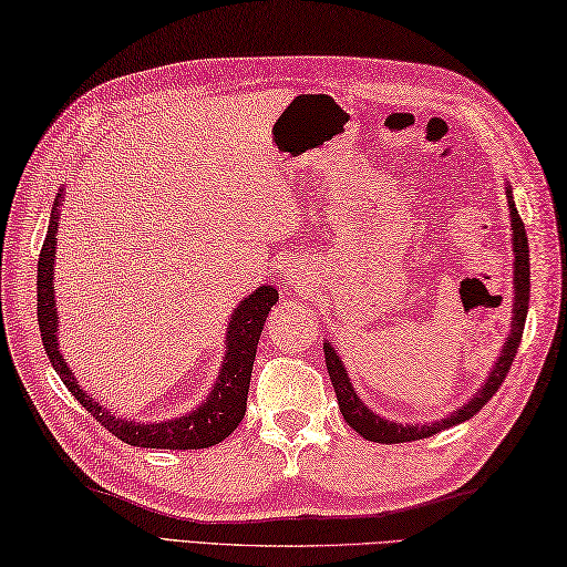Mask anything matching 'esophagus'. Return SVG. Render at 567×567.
I'll return each instance as SVG.
<instances>
[{"label": "esophagus", "instance_id": "obj_1", "mask_svg": "<svg viewBox=\"0 0 567 567\" xmlns=\"http://www.w3.org/2000/svg\"><path fill=\"white\" fill-rule=\"evenodd\" d=\"M291 279H296V276H291Z\"/></svg>", "mask_w": 567, "mask_h": 567}]
</instances>
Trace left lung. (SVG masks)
<instances>
[{"label": "left lung", "instance_id": "8db88e82", "mask_svg": "<svg viewBox=\"0 0 567 567\" xmlns=\"http://www.w3.org/2000/svg\"><path fill=\"white\" fill-rule=\"evenodd\" d=\"M508 209H511V227H514V251H516V261H514V266H516V271H514L516 303H514V320H511V336L504 343V352H501V358L496 360V368L491 370L486 384L476 392V398L472 402L464 404L462 410H456L454 414H450L442 422L424 424V426H410V424H398V422L382 420V416H378L375 412H370L365 404L358 400V394H355V390H352V384L348 380V372L343 368V362H340L338 352L330 348L328 343L323 346L326 368H328L330 382H333V388H336L340 412H343L346 422L360 436H365V440H370V442H380V444H400V442L426 440V436L442 432V430H446V426H454L458 422L472 420V416L478 410H482L491 398H494L501 384H504L508 370H511V362H514L516 350L520 346L523 326H526V316H528V298H530L528 237H526V227H523V221H520L518 212H516L514 197H511V189H508Z\"/></svg>", "mask_w": 567, "mask_h": 567}]
</instances>
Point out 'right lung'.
<instances>
[{"label": "right lung", "instance_id": "add662e5", "mask_svg": "<svg viewBox=\"0 0 567 567\" xmlns=\"http://www.w3.org/2000/svg\"><path fill=\"white\" fill-rule=\"evenodd\" d=\"M59 202L53 205L47 239L41 244L39 254V271H37V318L41 330V343L47 348L53 370L66 384L69 392L81 402L85 412L95 416L117 440L131 446H147V450H207L227 440L237 430L239 422L247 412V394L251 382V368L256 358V346H259L261 330L269 316L271 306L279 301V293L271 286H261L254 291L247 301H241L231 316L229 336H227V360L221 365V375L209 392L207 402L199 410L173 422L157 424H137L127 420H117L99 402H93L89 392H83L76 378L71 375L66 362H63L59 343H56V303H53V251H56V231H59Z\"/></svg>", "mask_w": 567, "mask_h": 567}]
</instances>
